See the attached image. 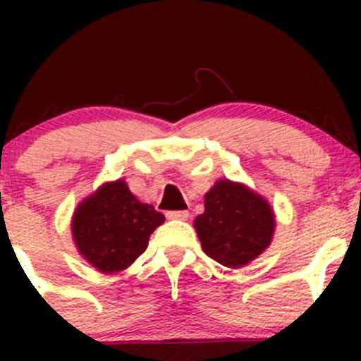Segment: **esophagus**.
Here are the masks:
<instances>
[{
	"mask_svg": "<svg viewBox=\"0 0 361 361\" xmlns=\"http://www.w3.org/2000/svg\"><path fill=\"white\" fill-rule=\"evenodd\" d=\"M188 214H190L188 211L181 209V211H167L166 216L169 218V220H187Z\"/></svg>",
	"mask_w": 361,
	"mask_h": 361,
	"instance_id": "1",
	"label": "esophagus"
}]
</instances>
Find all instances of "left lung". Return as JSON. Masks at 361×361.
Listing matches in <instances>:
<instances>
[{
    "instance_id": "obj_1",
    "label": "left lung",
    "mask_w": 361,
    "mask_h": 361,
    "mask_svg": "<svg viewBox=\"0 0 361 361\" xmlns=\"http://www.w3.org/2000/svg\"><path fill=\"white\" fill-rule=\"evenodd\" d=\"M194 225L204 253L238 269L267 248L276 224L264 199L245 185L220 180L204 197V213Z\"/></svg>"
}]
</instances>
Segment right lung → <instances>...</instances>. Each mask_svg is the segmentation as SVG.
Here are the masks:
<instances>
[{"label":"right lung","instance_id":"1","mask_svg":"<svg viewBox=\"0 0 361 361\" xmlns=\"http://www.w3.org/2000/svg\"><path fill=\"white\" fill-rule=\"evenodd\" d=\"M164 214L137 201L126 181L108 183L85 199L73 216V239L80 253L99 271L129 267L148 246Z\"/></svg>","mask_w":361,"mask_h":361}]
</instances>
